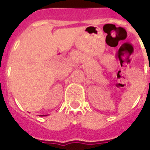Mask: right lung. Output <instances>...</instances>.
<instances>
[{"label":"right lung","instance_id":"add662e5","mask_svg":"<svg viewBox=\"0 0 150 150\" xmlns=\"http://www.w3.org/2000/svg\"><path fill=\"white\" fill-rule=\"evenodd\" d=\"M40 116H46V115H40Z\"/></svg>","mask_w":150,"mask_h":150}]
</instances>
